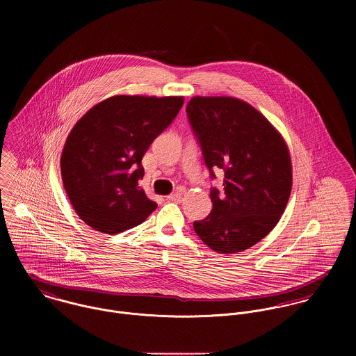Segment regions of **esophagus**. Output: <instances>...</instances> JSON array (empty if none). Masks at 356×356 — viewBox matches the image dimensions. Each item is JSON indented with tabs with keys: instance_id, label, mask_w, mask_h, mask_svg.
Returning a JSON list of instances; mask_svg holds the SVG:
<instances>
[{
	"instance_id": "34e87169",
	"label": "esophagus",
	"mask_w": 356,
	"mask_h": 356,
	"mask_svg": "<svg viewBox=\"0 0 356 356\" xmlns=\"http://www.w3.org/2000/svg\"><path fill=\"white\" fill-rule=\"evenodd\" d=\"M181 197H182V193H181V192H175V193L167 196V200H168V202H174V203H179V202H181Z\"/></svg>"
}]
</instances>
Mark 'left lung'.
<instances>
[{
    "label": "left lung",
    "mask_w": 356,
    "mask_h": 356,
    "mask_svg": "<svg viewBox=\"0 0 356 356\" xmlns=\"http://www.w3.org/2000/svg\"><path fill=\"white\" fill-rule=\"evenodd\" d=\"M186 112L211 178L213 170L225 171L223 193L211 189V213L193 229L215 252H243L275 227L289 200L285 140L252 105L234 97L197 96Z\"/></svg>",
    "instance_id": "obj_1"
}]
</instances>
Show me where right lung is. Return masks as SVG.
Wrapping results in <instances>:
<instances>
[{
    "mask_svg": "<svg viewBox=\"0 0 356 356\" xmlns=\"http://www.w3.org/2000/svg\"><path fill=\"white\" fill-rule=\"evenodd\" d=\"M184 105V97L113 96L70 131L60 159L70 203L90 227L116 234L143 223L157 204L140 186L141 160Z\"/></svg>",
    "mask_w": 356,
    "mask_h": 356,
    "instance_id": "add662e5",
    "label": "right lung"
}]
</instances>
